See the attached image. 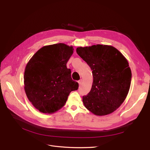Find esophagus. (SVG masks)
Returning a JSON list of instances; mask_svg holds the SVG:
<instances>
[{
    "label": "esophagus",
    "mask_w": 150,
    "mask_h": 150,
    "mask_svg": "<svg viewBox=\"0 0 150 150\" xmlns=\"http://www.w3.org/2000/svg\"><path fill=\"white\" fill-rule=\"evenodd\" d=\"M82 82H83V80H82V79H80L79 81H78V83H79V85L81 84V83H82Z\"/></svg>",
    "instance_id": "obj_1"
}]
</instances>
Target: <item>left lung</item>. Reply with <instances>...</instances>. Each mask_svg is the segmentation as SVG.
I'll return each instance as SVG.
<instances>
[{"instance_id": "obj_1", "label": "left lung", "mask_w": 150, "mask_h": 150, "mask_svg": "<svg viewBox=\"0 0 150 150\" xmlns=\"http://www.w3.org/2000/svg\"><path fill=\"white\" fill-rule=\"evenodd\" d=\"M76 52L93 71L91 89L83 97L84 106L97 116L114 112L129 90L131 71L128 61L117 49L108 45L79 47Z\"/></svg>"}]
</instances>
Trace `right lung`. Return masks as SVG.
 I'll list each match as a JSON object with an SVG mask.
<instances>
[{"mask_svg":"<svg viewBox=\"0 0 150 150\" xmlns=\"http://www.w3.org/2000/svg\"><path fill=\"white\" fill-rule=\"evenodd\" d=\"M74 49L63 43L44 46L26 65L24 89L29 101L40 112L51 113L64 106L78 83L72 79L66 64Z\"/></svg>","mask_w":150,"mask_h":150,"instance_id":"1","label":"right lung"}]
</instances>
